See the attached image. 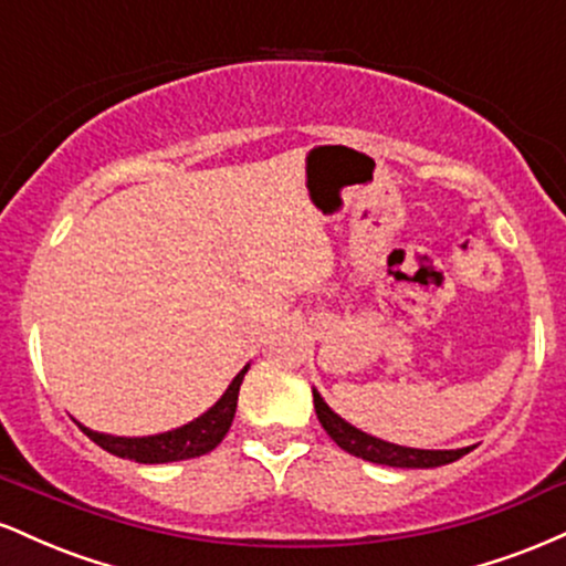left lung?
<instances>
[{
  "instance_id": "8db88e82",
  "label": "left lung",
  "mask_w": 566,
  "mask_h": 566,
  "mask_svg": "<svg viewBox=\"0 0 566 566\" xmlns=\"http://www.w3.org/2000/svg\"><path fill=\"white\" fill-rule=\"evenodd\" d=\"M314 407L316 418H319L324 431L329 433V439H333L340 450L354 454V458L369 460V463L391 465V469H437V465L454 463V460H460L465 452L473 450V447H463V450H415V447H399L391 444V441L375 439L369 437V433L359 431V428L346 423L340 415H335L316 388Z\"/></svg>"
}]
</instances>
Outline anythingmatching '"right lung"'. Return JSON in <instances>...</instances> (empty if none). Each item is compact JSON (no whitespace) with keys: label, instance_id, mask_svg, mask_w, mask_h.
Masks as SVG:
<instances>
[{"label":"right lung","instance_id":"add662e5","mask_svg":"<svg viewBox=\"0 0 566 566\" xmlns=\"http://www.w3.org/2000/svg\"><path fill=\"white\" fill-rule=\"evenodd\" d=\"M244 373L237 375L231 380V386L226 388V394L216 401V407L207 409L205 415H199L197 420H191L188 426L175 428V431L157 433V437H108V433L90 431V428L80 426L97 447H103L106 452L116 454V458L135 460V463H175V460H188L199 458V454L212 452L223 441L226 433L233 423V412H237V399H239V386H242Z\"/></svg>","mask_w":566,"mask_h":566}]
</instances>
